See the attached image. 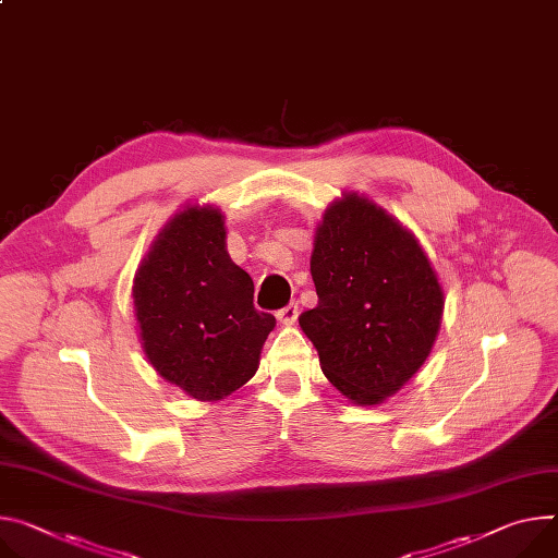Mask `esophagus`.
<instances>
[{"label":"esophagus","mask_w":558,"mask_h":558,"mask_svg":"<svg viewBox=\"0 0 558 558\" xmlns=\"http://www.w3.org/2000/svg\"><path fill=\"white\" fill-rule=\"evenodd\" d=\"M276 316L282 325H293L298 320V305H295V302H289V305L282 307Z\"/></svg>","instance_id":"1"}]
</instances>
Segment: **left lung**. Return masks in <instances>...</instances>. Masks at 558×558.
I'll return each mask as SVG.
<instances>
[{"mask_svg": "<svg viewBox=\"0 0 558 558\" xmlns=\"http://www.w3.org/2000/svg\"><path fill=\"white\" fill-rule=\"evenodd\" d=\"M318 305L298 323L329 383L356 404L393 396L427 361L442 289L418 240L372 199L347 193L316 229Z\"/></svg>", "mask_w": 558, "mask_h": 558, "instance_id": "obj_1", "label": "left lung"}]
</instances>
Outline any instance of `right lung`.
<instances>
[{
	"mask_svg": "<svg viewBox=\"0 0 558 558\" xmlns=\"http://www.w3.org/2000/svg\"><path fill=\"white\" fill-rule=\"evenodd\" d=\"M144 353L195 400H220L258 369L276 327L253 307V280L227 253L225 216L186 207L158 235L133 280Z\"/></svg>",
	"mask_w": 558,
	"mask_h": 558,
	"instance_id": "right-lung-1",
	"label": "right lung"
}]
</instances>
